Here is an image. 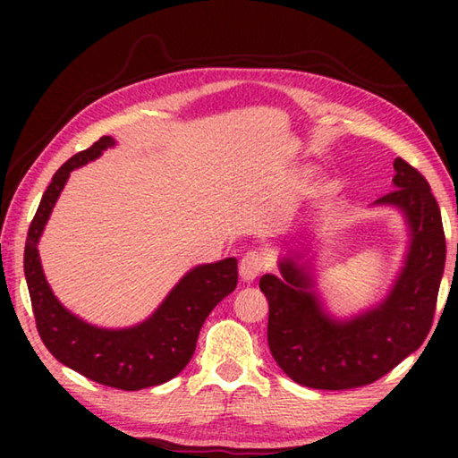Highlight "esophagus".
<instances>
[{"label":"esophagus","mask_w":458,"mask_h":458,"mask_svg":"<svg viewBox=\"0 0 458 458\" xmlns=\"http://www.w3.org/2000/svg\"><path fill=\"white\" fill-rule=\"evenodd\" d=\"M267 258L266 254H261L258 250H251L248 254L240 259V277L250 284V281H254L261 271L267 269Z\"/></svg>","instance_id":"1"}]
</instances>
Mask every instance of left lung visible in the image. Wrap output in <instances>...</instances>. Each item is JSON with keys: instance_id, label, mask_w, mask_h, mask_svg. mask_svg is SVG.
Returning a JSON list of instances; mask_svg holds the SVG:
<instances>
[{"instance_id": "8db88e82", "label": "left lung", "mask_w": 458, "mask_h": 458, "mask_svg": "<svg viewBox=\"0 0 458 458\" xmlns=\"http://www.w3.org/2000/svg\"><path fill=\"white\" fill-rule=\"evenodd\" d=\"M394 191L376 204L400 208L410 226L405 266L390 293L348 320L330 317L315 293L309 266L297 256L279 261L281 277L266 274L267 343L293 382L315 390H350L376 382L423 344L433 325L445 269L441 210L429 182L403 159L394 161Z\"/></svg>"}]
</instances>
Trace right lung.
Segmentation results:
<instances>
[{"instance_id":"add662e5","label":"right lung","mask_w":458,"mask_h":458,"mask_svg":"<svg viewBox=\"0 0 458 458\" xmlns=\"http://www.w3.org/2000/svg\"><path fill=\"white\" fill-rule=\"evenodd\" d=\"M114 143L104 135L53 174L27 232L23 267L38 336L48 352L92 382L135 392L169 382L189 364L202 323L236 289L238 261L226 258L191 269L148 320L130 328L92 327L58 303L38 259V238L71 171L100 157Z\"/></svg>"}]
</instances>
